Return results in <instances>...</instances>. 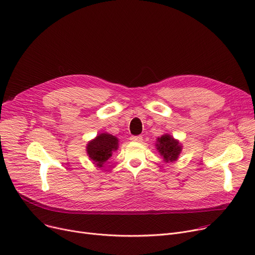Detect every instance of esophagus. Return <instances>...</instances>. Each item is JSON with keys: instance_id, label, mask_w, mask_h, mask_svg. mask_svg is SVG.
I'll return each mask as SVG.
<instances>
[{"instance_id": "1", "label": "esophagus", "mask_w": 255, "mask_h": 255, "mask_svg": "<svg viewBox=\"0 0 255 255\" xmlns=\"http://www.w3.org/2000/svg\"><path fill=\"white\" fill-rule=\"evenodd\" d=\"M130 140L132 142H142L143 138H142V135H131L130 136Z\"/></svg>"}]
</instances>
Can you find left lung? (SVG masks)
Listing matches in <instances>:
<instances>
[{
    "instance_id": "left-lung-1",
    "label": "left lung",
    "mask_w": 255,
    "mask_h": 255,
    "mask_svg": "<svg viewBox=\"0 0 255 255\" xmlns=\"http://www.w3.org/2000/svg\"><path fill=\"white\" fill-rule=\"evenodd\" d=\"M157 150L163 156L166 162H172L178 159V156L181 153V146L178 141H175L171 135L163 134L157 140Z\"/></svg>"
}]
</instances>
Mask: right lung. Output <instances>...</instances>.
Here are the masks:
<instances>
[{
    "label": "right lung",
    "mask_w": 255,
    "mask_h": 255,
    "mask_svg": "<svg viewBox=\"0 0 255 255\" xmlns=\"http://www.w3.org/2000/svg\"><path fill=\"white\" fill-rule=\"evenodd\" d=\"M119 140L114 135L109 133H101L88 144L87 151L90 158L99 166L104 163L112 156V152L117 149Z\"/></svg>",
    "instance_id": "right-lung-1"
}]
</instances>
